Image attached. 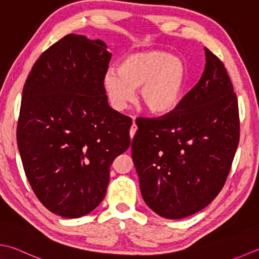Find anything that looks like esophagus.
<instances>
[{
	"label": "esophagus",
	"mask_w": 259,
	"mask_h": 259,
	"mask_svg": "<svg viewBox=\"0 0 259 259\" xmlns=\"http://www.w3.org/2000/svg\"><path fill=\"white\" fill-rule=\"evenodd\" d=\"M137 129H138V126H137V124L134 122L133 125H131V128H130V137H131V139H133L134 136L136 135Z\"/></svg>",
	"instance_id": "esophagus-1"
}]
</instances>
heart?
<instances>
[{"label": "heart", "instance_id": "1", "mask_svg": "<svg viewBox=\"0 0 259 259\" xmlns=\"http://www.w3.org/2000/svg\"><path fill=\"white\" fill-rule=\"evenodd\" d=\"M187 80L183 59L164 50H149L126 55L119 68L106 69L103 88L116 111L124 110L139 89V99L151 114L167 115L180 105Z\"/></svg>", "mask_w": 259, "mask_h": 259}]
</instances>
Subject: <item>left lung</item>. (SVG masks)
Segmentation results:
<instances>
[{"label": "left lung", "mask_w": 259, "mask_h": 259, "mask_svg": "<svg viewBox=\"0 0 259 259\" xmlns=\"http://www.w3.org/2000/svg\"><path fill=\"white\" fill-rule=\"evenodd\" d=\"M205 69L173 112L137 120L131 144L144 201L166 219L210 204L224 187L239 143L237 95L224 63L205 48Z\"/></svg>", "instance_id": "left-lung-1"}]
</instances>
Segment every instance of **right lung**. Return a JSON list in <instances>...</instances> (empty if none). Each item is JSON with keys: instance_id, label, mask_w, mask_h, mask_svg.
Returning a JSON list of instances; mask_svg holds the SVG:
<instances>
[{"instance_id": "right-lung-1", "label": "right lung", "mask_w": 259, "mask_h": 259, "mask_svg": "<svg viewBox=\"0 0 259 259\" xmlns=\"http://www.w3.org/2000/svg\"><path fill=\"white\" fill-rule=\"evenodd\" d=\"M70 33L34 63L23 86L17 140L29 184L53 213L79 218L106 193L110 166L129 148L131 119L103 88L111 53Z\"/></svg>"}]
</instances>
